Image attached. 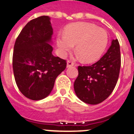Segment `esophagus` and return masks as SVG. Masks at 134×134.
Wrapping results in <instances>:
<instances>
[{
  "instance_id": "1",
  "label": "esophagus",
  "mask_w": 134,
  "mask_h": 134,
  "mask_svg": "<svg viewBox=\"0 0 134 134\" xmlns=\"http://www.w3.org/2000/svg\"><path fill=\"white\" fill-rule=\"evenodd\" d=\"M74 65V63L73 62H72L71 60H68L67 61V67H70V66H72Z\"/></svg>"
}]
</instances>
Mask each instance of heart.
<instances>
[{
	"mask_svg": "<svg viewBox=\"0 0 134 134\" xmlns=\"http://www.w3.org/2000/svg\"><path fill=\"white\" fill-rule=\"evenodd\" d=\"M61 52L66 54L75 46L76 52L85 62H93L103 54L108 43L106 31L89 23H76L66 27L57 38Z\"/></svg>",
	"mask_w": 134,
	"mask_h": 134,
	"instance_id": "1",
	"label": "heart"
}]
</instances>
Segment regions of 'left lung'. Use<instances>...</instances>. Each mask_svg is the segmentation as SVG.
Instances as JSON below:
<instances>
[{"label": "left lung", "instance_id": "1", "mask_svg": "<svg viewBox=\"0 0 134 134\" xmlns=\"http://www.w3.org/2000/svg\"><path fill=\"white\" fill-rule=\"evenodd\" d=\"M121 67V54L118 40H113L107 53L91 66L78 67L74 81L76 94L83 102L97 105L108 98L115 86Z\"/></svg>", "mask_w": 134, "mask_h": 134}]
</instances>
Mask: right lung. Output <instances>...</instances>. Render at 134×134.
Wrapping results in <instances>:
<instances>
[{"label":"right lung","instance_id":"obj_1","mask_svg":"<svg viewBox=\"0 0 134 134\" xmlns=\"http://www.w3.org/2000/svg\"><path fill=\"white\" fill-rule=\"evenodd\" d=\"M53 29L48 16L32 19L16 38L13 55L15 82L21 93L34 100L50 94L55 79L66 67V61L53 55Z\"/></svg>","mask_w":134,"mask_h":134}]
</instances>
